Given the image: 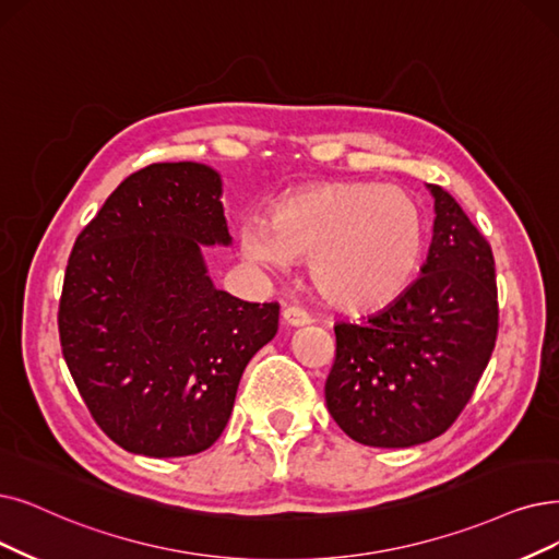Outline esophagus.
I'll list each match as a JSON object with an SVG mask.
<instances>
[{
  "label": "esophagus",
  "instance_id": "34e87169",
  "mask_svg": "<svg viewBox=\"0 0 559 559\" xmlns=\"http://www.w3.org/2000/svg\"><path fill=\"white\" fill-rule=\"evenodd\" d=\"M282 317H284V321H286L288 325H305V323H309V314H307V311H305L302 307H298V305L284 307Z\"/></svg>",
  "mask_w": 559,
  "mask_h": 559
}]
</instances>
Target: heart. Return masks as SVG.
<instances>
[{
    "label": "heart",
    "mask_w": 559,
    "mask_h": 559,
    "mask_svg": "<svg viewBox=\"0 0 559 559\" xmlns=\"http://www.w3.org/2000/svg\"><path fill=\"white\" fill-rule=\"evenodd\" d=\"M242 248L275 265L311 259L309 275L330 305L378 309L406 292L427 248L415 199L381 183H323L275 204L271 225L248 222Z\"/></svg>",
    "instance_id": "b5f03b06"
}]
</instances>
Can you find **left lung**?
<instances>
[{"label":"left lung","mask_w":559,"mask_h":559,"mask_svg":"<svg viewBox=\"0 0 559 559\" xmlns=\"http://www.w3.org/2000/svg\"><path fill=\"white\" fill-rule=\"evenodd\" d=\"M429 188L436 222L421 275L367 321L334 325L325 404L369 448H413L448 431L498 340L493 250L448 190Z\"/></svg>","instance_id":"8db88e82"}]
</instances>
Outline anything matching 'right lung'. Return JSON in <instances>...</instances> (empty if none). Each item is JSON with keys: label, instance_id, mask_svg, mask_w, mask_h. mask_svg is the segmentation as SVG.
Listing matches in <instances>:
<instances>
[{"label": "right lung", "instance_id": "1", "mask_svg": "<svg viewBox=\"0 0 559 559\" xmlns=\"http://www.w3.org/2000/svg\"><path fill=\"white\" fill-rule=\"evenodd\" d=\"M219 176L155 163L80 231L59 298V342L80 396L119 448L153 459L209 450L240 376L275 337L280 302L213 286L202 245L229 242Z\"/></svg>", "mask_w": 559, "mask_h": 559}]
</instances>
